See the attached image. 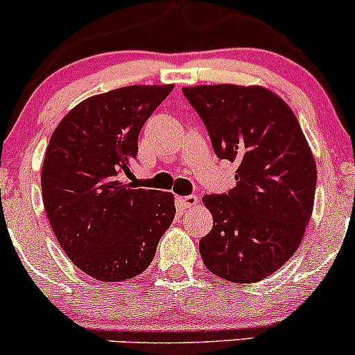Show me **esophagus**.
<instances>
[{
	"mask_svg": "<svg viewBox=\"0 0 355 355\" xmlns=\"http://www.w3.org/2000/svg\"><path fill=\"white\" fill-rule=\"evenodd\" d=\"M177 202L182 209H191V207H195L198 203V197H195V195H187V197H178Z\"/></svg>",
	"mask_w": 355,
	"mask_h": 355,
	"instance_id": "1",
	"label": "esophagus"
}]
</instances>
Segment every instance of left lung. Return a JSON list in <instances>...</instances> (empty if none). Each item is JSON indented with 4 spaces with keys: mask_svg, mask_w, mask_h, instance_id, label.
<instances>
[{
    "mask_svg": "<svg viewBox=\"0 0 355 355\" xmlns=\"http://www.w3.org/2000/svg\"><path fill=\"white\" fill-rule=\"evenodd\" d=\"M183 95L220 158L237 162V187L205 195L214 229L200 240L211 274L235 284L267 279L295 254L313 210L317 166L299 120L259 85H197Z\"/></svg>",
    "mask_w": 355,
    "mask_h": 355,
    "instance_id": "8db88e82",
    "label": "left lung"
}]
</instances>
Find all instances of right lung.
<instances>
[{
	"label": "right lung",
	"instance_id": "1",
	"mask_svg": "<svg viewBox=\"0 0 355 355\" xmlns=\"http://www.w3.org/2000/svg\"><path fill=\"white\" fill-rule=\"evenodd\" d=\"M173 87L132 85L89 96L50 138L42 170L44 211L64 254L100 282L141 274L173 222L170 191L118 180L130 172L141 126Z\"/></svg>",
	"mask_w": 355,
	"mask_h": 355
}]
</instances>
